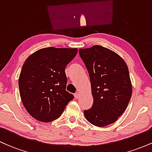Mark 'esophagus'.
Returning a JSON list of instances; mask_svg holds the SVG:
<instances>
[{
	"label": "esophagus",
	"instance_id": "34e87169",
	"mask_svg": "<svg viewBox=\"0 0 152 152\" xmlns=\"http://www.w3.org/2000/svg\"><path fill=\"white\" fill-rule=\"evenodd\" d=\"M74 97H75V99H77L78 97H79V93H78V92H77V93L75 94H74Z\"/></svg>",
	"mask_w": 152,
	"mask_h": 152
}]
</instances>
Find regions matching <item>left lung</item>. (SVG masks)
<instances>
[{
  "mask_svg": "<svg viewBox=\"0 0 152 152\" xmlns=\"http://www.w3.org/2000/svg\"><path fill=\"white\" fill-rule=\"evenodd\" d=\"M89 74L93 105L84 110L87 121L106 126L124 112L132 97V86L126 63L113 50L96 45L79 49Z\"/></svg>",
  "mask_w": 152,
  "mask_h": 152,
  "instance_id": "obj_1",
  "label": "left lung"
}]
</instances>
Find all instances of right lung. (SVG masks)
Returning a JSON list of instances; mask_svg holds the SVG:
<instances>
[{
    "label": "right lung",
    "instance_id": "1",
    "mask_svg": "<svg viewBox=\"0 0 152 152\" xmlns=\"http://www.w3.org/2000/svg\"><path fill=\"white\" fill-rule=\"evenodd\" d=\"M77 48H42L23 65L18 79L21 101L31 116L40 121L58 118L74 96L66 91L65 68Z\"/></svg>",
    "mask_w": 152,
    "mask_h": 152
}]
</instances>
